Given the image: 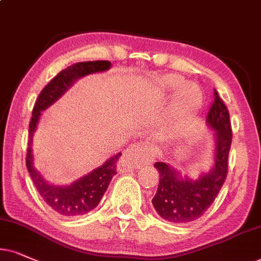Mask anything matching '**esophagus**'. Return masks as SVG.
<instances>
[{
    "mask_svg": "<svg viewBox=\"0 0 261 261\" xmlns=\"http://www.w3.org/2000/svg\"><path fill=\"white\" fill-rule=\"evenodd\" d=\"M158 158V150L150 143H140L128 147L121 158L119 167L121 170H130L137 167L140 163L151 164Z\"/></svg>",
    "mask_w": 261,
    "mask_h": 261,
    "instance_id": "1",
    "label": "esophagus"
}]
</instances>
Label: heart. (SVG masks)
Here are the masks:
<instances>
[{
  "label": "heart",
  "mask_w": 261,
  "mask_h": 261,
  "mask_svg": "<svg viewBox=\"0 0 261 261\" xmlns=\"http://www.w3.org/2000/svg\"><path fill=\"white\" fill-rule=\"evenodd\" d=\"M163 84L165 88L169 90H177L178 94L173 101V114L174 117L180 119V118L187 117L191 112H194L202 102V92L200 88L194 83H186L184 79L179 75L169 74L163 78ZM187 100H185V97Z\"/></svg>",
  "instance_id": "1"
}]
</instances>
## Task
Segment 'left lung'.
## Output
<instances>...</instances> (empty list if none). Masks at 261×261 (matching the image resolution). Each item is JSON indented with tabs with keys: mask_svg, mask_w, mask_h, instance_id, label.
I'll use <instances>...</instances> for the list:
<instances>
[{
	"mask_svg": "<svg viewBox=\"0 0 261 261\" xmlns=\"http://www.w3.org/2000/svg\"><path fill=\"white\" fill-rule=\"evenodd\" d=\"M213 94L214 101L206 117L207 124L216 130L213 170L197 180H190L180 178L169 164L154 165L159 170L160 180L151 202L158 214L167 222L190 223L199 219L216 200L226 179L232 141L231 123L229 111L216 89Z\"/></svg>",
	"mask_w": 261,
	"mask_h": 261,
	"instance_id": "1",
	"label": "left lung"
}]
</instances>
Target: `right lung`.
<instances>
[{
	"instance_id": "add662e5",
	"label": "right lung",
	"mask_w": 261,
	"mask_h": 261,
	"mask_svg": "<svg viewBox=\"0 0 261 261\" xmlns=\"http://www.w3.org/2000/svg\"><path fill=\"white\" fill-rule=\"evenodd\" d=\"M111 67L110 61H85L68 66L67 68L58 73L39 92L37 100L35 102L32 117L29 124V142L28 153H26V167L32 178L35 187L37 188L39 195L45 201V203L55 212L65 217L82 216L90 212L100 203L105 191L107 190L112 177L117 173V163L121 153L111 158L101 167L94 170L88 176H85L72 186L54 187L45 182L37 171L35 170L32 163V135L37 126L41 112L50 106L75 79L84 75L95 73V72L106 71Z\"/></svg>"
}]
</instances>
